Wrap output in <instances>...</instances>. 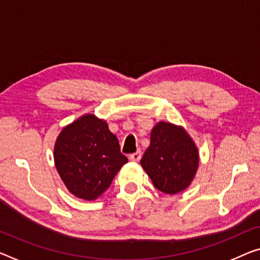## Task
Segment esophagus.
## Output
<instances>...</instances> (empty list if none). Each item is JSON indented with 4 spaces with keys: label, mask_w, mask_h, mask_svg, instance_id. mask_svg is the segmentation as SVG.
<instances>
[{
    "label": "esophagus",
    "mask_w": 260,
    "mask_h": 260,
    "mask_svg": "<svg viewBox=\"0 0 260 260\" xmlns=\"http://www.w3.org/2000/svg\"><path fill=\"white\" fill-rule=\"evenodd\" d=\"M141 157H142L141 151H137V152L130 154L129 158H130V160H133V161H139V159H141Z\"/></svg>",
    "instance_id": "obj_1"
}]
</instances>
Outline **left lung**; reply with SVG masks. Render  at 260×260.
Returning a JSON list of instances; mask_svg holds the SVG:
<instances>
[{
  "instance_id": "obj_1",
  "label": "left lung",
  "mask_w": 260,
  "mask_h": 260,
  "mask_svg": "<svg viewBox=\"0 0 260 260\" xmlns=\"http://www.w3.org/2000/svg\"><path fill=\"white\" fill-rule=\"evenodd\" d=\"M141 165L162 193L177 194L190 185L199 167L198 147L182 126L159 122Z\"/></svg>"
}]
</instances>
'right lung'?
<instances>
[{
    "instance_id": "right-lung-1",
    "label": "right lung",
    "mask_w": 260,
    "mask_h": 260,
    "mask_svg": "<svg viewBox=\"0 0 260 260\" xmlns=\"http://www.w3.org/2000/svg\"><path fill=\"white\" fill-rule=\"evenodd\" d=\"M127 162L106 121L87 114L63 127L54 145V164L72 194L93 201L109 188Z\"/></svg>"
}]
</instances>
